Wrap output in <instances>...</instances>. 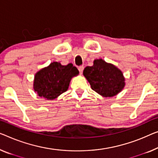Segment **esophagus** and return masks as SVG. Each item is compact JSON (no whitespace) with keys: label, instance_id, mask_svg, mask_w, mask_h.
Wrapping results in <instances>:
<instances>
[{"label":"esophagus","instance_id":"34e87169","mask_svg":"<svg viewBox=\"0 0 158 158\" xmlns=\"http://www.w3.org/2000/svg\"><path fill=\"white\" fill-rule=\"evenodd\" d=\"M84 68V67H83V66H80V67H79V68H78V69H79V72H80V73H81V74L82 72H83Z\"/></svg>","mask_w":158,"mask_h":158}]
</instances>
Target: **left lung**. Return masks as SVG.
I'll use <instances>...</instances> for the list:
<instances>
[{"label": "left lung", "instance_id": "1", "mask_svg": "<svg viewBox=\"0 0 158 158\" xmlns=\"http://www.w3.org/2000/svg\"><path fill=\"white\" fill-rule=\"evenodd\" d=\"M83 74L91 89L104 97L116 95L125 86V79L121 70L102 59L94 60V65L86 67Z\"/></svg>", "mask_w": 158, "mask_h": 158}]
</instances>
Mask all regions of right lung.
Returning <instances> with one entry per match:
<instances>
[{"label": "right lung", "instance_id": "1", "mask_svg": "<svg viewBox=\"0 0 158 158\" xmlns=\"http://www.w3.org/2000/svg\"><path fill=\"white\" fill-rule=\"evenodd\" d=\"M78 74L79 70L72 63L63 66L54 62L35 74L34 89L40 97L55 99L67 90L70 80Z\"/></svg>", "mask_w": 158, "mask_h": 158}]
</instances>
